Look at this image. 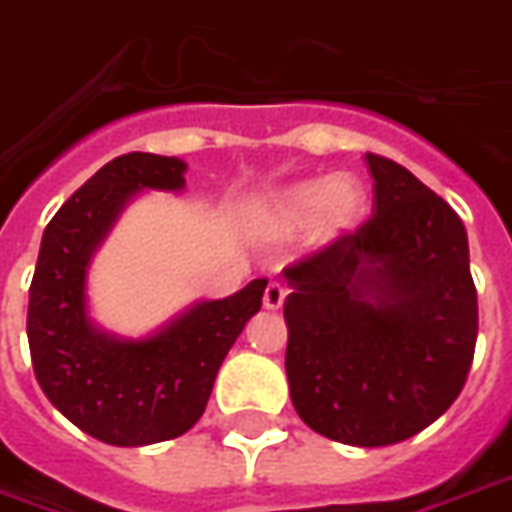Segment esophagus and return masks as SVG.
<instances>
[{
    "label": "esophagus",
    "mask_w": 512,
    "mask_h": 512,
    "mask_svg": "<svg viewBox=\"0 0 512 512\" xmlns=\"http://www.w3.org/2000/svg\"><path fill=\"white\" fill-rule=\"evenodd\" d=\"M286 300V289H283L278 281L267 283V289H264V308L267 311H278Z\"/></svg>",
    "instance_id": "34e87169"
}]
</instances>
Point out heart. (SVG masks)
Returning a JSON list of instances; mask_svg holds the SVG:
<instances>
[{"instance_id": "1", "label": "heart", "mask_w": 512, "mask_h": 512, "mask_svg": "<svg viewBox=\"0 0 512 512\" xmlns=\"http://www.w3.org/2000/svg\"><path fill=\"white\" fill-rule=\"evenodd\" d=\"M363 204L365 196L357 179H311L283 193L281 218L286 223H305L319 215V231L333 237L354 226V220L363 212Z\"/></svg>"}]
</instances>
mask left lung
I'll use <instances>...</instances> for the list:
<instances>
[{"instance_id":"left-lung-1","label":"left lung","mask_w":512,"mask_h":512,"mask_svg":"<svg viewBox=\"0 0 512 512\" xmlns=\"http://www.w3.org/2000/svg\"><path fill=\"white\" fill-rule=\"evenodd\" d=\"M365 163L371 218L283 270L286 376L316 434L382 447L420 434L464 390L477 289L453 207L395 160Z\"/></svg>"}]
</instances>
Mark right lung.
I'll list each match as a JSON object with an SVG mask.
<instances>
[{
  "instance_id": "1",
  "label": "right lung",
  "mask_w": 512,
  "mask_h": 512,
  "mask_svg": "<svg viewBox=\"0 0 512 512\" xmlns=\"http://www.w3.org/2000/svg\"><path fill=\"white\" fill-rule=\"evenodd\" d=\"M185 163L128 152L106 163L43 231L26 335L37 384L67 420L106 445L141 447L182 436L210 401L223 357L261 308L267 278L226 300L193 305L149 338H114L87 316V264L141 188H185Z\"/></svg>"
}]
</instances>
